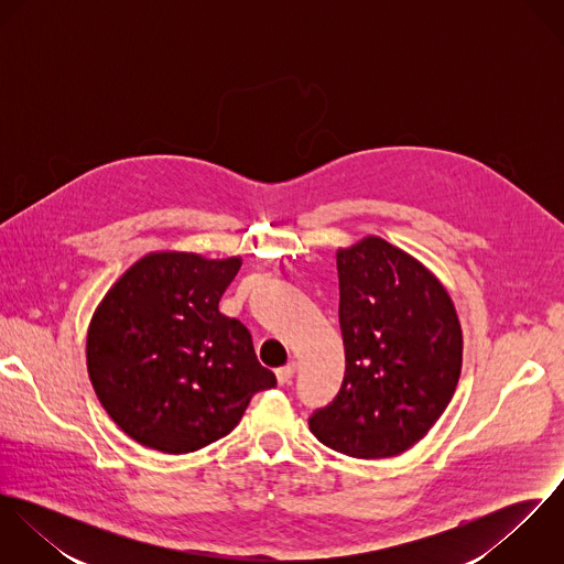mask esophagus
<instances>
[{
  "instance_id": "1",
  "label": "esophagus",
  "mask_w": 564,
  "mask_h": 564,
  "mask_svg": "<svg viewBox=\"0 0 564 564\" xmlns=\"http://www.w3.org/2000/svg\"><path fill=\"white\" fill-rule=\"evenodd\" d=\"M295 369H297V365H295V362H289V365L280 367V369L275 371L278 384H289V382L293 380V376H295Z\"/></svg>"
}]
</instances>
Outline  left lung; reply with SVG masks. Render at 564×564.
<instances>
[{"instance_id":"1","label":"left lung","mask_w":564,"mask_h":564,"mask_svg":"<svg viewBox=\"0 0 564 564\" xmlns=\"http://www.w3.org/2000/svg\"><path fill=\"white\" fill-rule=\"evenodd\" d=\"M345 378L311 416L323 445L351 458H391L445 412L463 369V327L445 284L380 237L338 247Z\"/></svg>"}]
</instances>
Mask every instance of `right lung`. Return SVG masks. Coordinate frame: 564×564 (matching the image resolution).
<instances>
[{"mask_svg": "<svg viewBox=\"0 0 564 564\" xmlns=\"http://www.w3.org/2000/svg\"><path fill=\"white\" fill-rule=\"evenodd\" d=\"M241 264V256L150 251L97 304L86 332L88 378L139 445L197 452L237 427L253 393L275 387L249 329L219 313Z\"/></svg>", "mask_w": 564, "mask_h": 564, "instance_id": "1", "label": "right lung"}]
</instances>
